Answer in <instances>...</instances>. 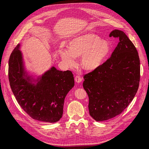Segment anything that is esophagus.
I'll use <instances>...</instances> for the list:
<instances>
[{
	"label": "esophagus",
	"mask_w": 149,
	"mask_h": 149,
	"mask_svg": "<svg viewBox=\"0 0 149 149\" xmlns=\"http://www.w3.org/2000/svg\"><path fill=\"white\" fill-rule=\"evenodd\" d=\"M75 81L77 82V83H80L82 81V78L81 77H79V75H77L75 77Z\"/></svg>",
	"instance_id": "1"
}]
</instances>
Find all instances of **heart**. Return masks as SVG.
I'll return each instance as SVG.
<instances>
[{
	"instance_id": "obj_1",
	"label": "heart",
	"mask_w": 149,
	"mask_h": 149,
	"mask_svg": "<svg viewBox=\"0 0 149 149\" xmlns=\"http://www.w3.org/2000/svg\"><path fill=\"white\" fill-rule=\"evenodd\" d=\"M110 49L109 42L95 34L88 33L72 39L69 42L68 50L60 48L59 52L62 59L68 65H73L75 57L82 54V67L87 70H94L107 58Z\"/></svg>"
}]
</instances>
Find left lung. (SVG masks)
<instances>
[{"label":"left lung","instance_id":"left-lung-1","mask_svg":"<svg viewBox=\"0 0 149 149\" xmlns=\"http://www.w3.org/2000/svg\"><path fill=\"white\" fill-rule=\"evenodd\" d=\"M109 36L119 39L111 56L84 76L89 113L97 121L120 114L133 100L140 78V58L132 42L120 30L113 31Z\"/></svg>","mask_w":149,"mask_h":149}]
</instances>
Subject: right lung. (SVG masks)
I'll return each mask as SVG.
<instances>
[{"label": "right lung", "instance_id": "obj_1", "mask_svg": "<svg viewBox=\"0 0 149 149\" xmlns=\"http://www.w3.org/2000/svg\"><path fill=\"white\" fill-rule=\"evenodd\" d=\"M19 47L18 44L10 56L8 70L10 88L18 104L33 119L57 122L62 116L65 98L74 86L73 74L52 67L33 84L24 71Z\"/></svg>", "mask_w": 149, "mask_h": 149}]
</instances>
